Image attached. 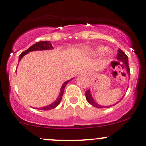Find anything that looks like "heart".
Here are the masks:
<instances>
[{
  "instance_id": "b5f03b06",
  "label": "heart",
  "mask_w": 146,
  "mask_h": 146,
  "mask_svg": "<svg viewBox=\"0 0 146 146\" xmlns=\"http://www.w3.org/2000/svg\"><path fill=\"white\" fill-rule=\"evenodd\" d=\"M87 50L89 52H90V53H94V52H102V51H103V55L105 57H108V56L111 55V52L109 50H108V49H105V47L103 46H99L96 47L94 50H92V49H88Z\"/></svg>"
}]
</instances>
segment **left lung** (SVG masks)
<instances>
[{
  "label": "left lung",
  "mask_w": 146,
  "mask_h": 146,
  "mask_svg": "<svg viewBox=\"0 0 146 146\" xmlns=\"http://www.w3.org/2000/svg\"><path fill=\"white\" fill-rule=\"evenodd\" d=\"M117 58V60H118L121 61V62H122L124 64V66H125V68H126V73H127L128 75H129V77L130 78V68L129 66V59H128V56L126 55V54L124 53L123 51H122V50H120V49H119ZM85 94H86V97L88 102L90 105H92V106H94V108H110L111 106H113V105H115V104H117V103H119V102H120L121 100L122 99V98L124 97V96H122V99H120V101H117L116 103H115V104H113V105H108V106H104V105H101L98 104L96 101H94V99H93V97L92 96V94H91V92H90V89L86 92Z\"/></svg>",
  "instance_id": "obj_1"
}]
</instances>
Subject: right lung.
<instances>
[{"label":"right lung","instance_id":"1","mask_svg":"<svg viewBox=\"0 0 146 146\" xmlns=\"http://www.w3.org/2000/svg\"><path fill=\"white\" fill-rule=\"evenodd\" d=\"M54 47H52V43H51L50 41H40L38 42V43H35V44L33 45L32 46H31L29 47L28 50H26L25 52H23L22 54L19 56V62L21 60V59L24 57L26 54H27L28 53H29L30 52H33V51H42V50H53ZM73 78L71 79V80L66 81V82H64V84H62V87L60 88V94L58 98L56 99V100L54 102H53L52 103H51L50 105H47V106L45 107H42V108H36V110H52V109L55 108L56 107H57L58 105H59V103H60L61 99H62L63 93H64V88L66 86V84H68V82L69 81H71L73 80Z\"/></svg>","mask_w":146,"mask_h":146}]
</instances>
